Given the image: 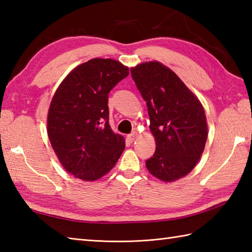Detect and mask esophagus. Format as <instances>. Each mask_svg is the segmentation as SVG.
I'll list each match as a JSON object with an SVG mask.
<instances>
[{
  "label": "esophagus",
  "mask_w": 252,
  "mask_h": 252,
  "mask_svg": "<svg viewBox=\"0 0 252 252\" xmlns=\"http://www.w3.org/2000/svg\"><path fill=\"white\" fill-rule=\"evenodd\" d=\"M136 137H137V133H132V134L127 135V140H129L132 143V142H134L136 140Z\"/></svg>",
  "instance_id": "34e87169"
}]
</instances>
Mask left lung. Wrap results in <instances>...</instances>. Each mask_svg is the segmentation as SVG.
Returning a JSON list of instances; mask_svg holds the SVG:
<instances>
[{"instance_id":"obj_1","label":"left lung","mask_w":252,"mask_h":252,"mask_svg":"<svg viewBox=\"0 0 252 252\" xmlns=\"http://www.w3.org/2000/svg\"><path fill=\"white\" fill-rule=\"evenodd\" d=\"M131 73L146 101L156 142L147 170L167 183L184 178L199 161L208 137L200 100L178 74L157 61L138 63Z\"/></svg>"}]
</instances>
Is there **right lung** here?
<instances>
[{"label": "right lung", "instance_id": "1", "mask_svg": "<svg viewBox=\"0 0 252 252\" xmlns=\"http://www.w3.org/2000/svg\"><path fill=\"white\" fill-rule=\"evenodd\" d=\"M129 68L111 58H93L73 68L53 95L46 130L67 172L85 182L103 178L125 151V137L111 130L108 93Z\"/></svg>", "mask_w": 252, "mask_h": 252}]
</instances>
